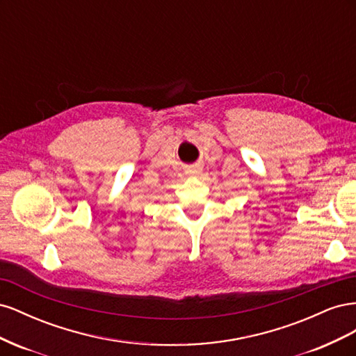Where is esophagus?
Segmentation results:
<instances>
[{
    "label": "esophagus",
    "instance_id": "1",
    "mask_svg": "<svg viewBox=\"0 0 356 356\" xmlns=\"http://www.w3.org/2000/svg\"><path fill=\"white\" fill-rule=\"evenodd\" d=\"M199 172H200V166H199V165H196L195 168L190 169V174H193V175H197Z\"/></svg>",
    "mask_w": 356,
    "mask_h": 356
}]
</instances>
